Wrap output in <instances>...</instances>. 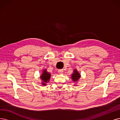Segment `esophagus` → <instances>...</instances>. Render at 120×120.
Here are the masks:
<instances>
[{"label":"esophagus","mask_w":120,"mask_h":120,"mask_svg":"<svg viewBox=\"0 0 120 120\" xmlns=\"http://www.w3.org/2000/svg\"><path fill=\"white\" fill-rule=\"evenodd\" d=\"M58 72H59V74H63V70H62V69H59V70H58Z\"/></svg>","instance_id":"esophagus-1"}]
</instances>
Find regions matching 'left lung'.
I'll return each mask as SVG.
<instances>
[{
    "instance_id": "obj_1",
    "label": "left lung",
    "mask_w": 120,
    "mask_h": 120,
    "mask_svg": "<svg viewBox=\"0 0 120 120\" xmlns=\"http://www.w3.org/2000/svg\"><path fill=\"white\" fill-rule=\"evenodd\" d=\"M80 74L78 72V71H77V70L74 69L73 71V73L71 75V79L73 82H77L78 80L80 79Z\"/></svg>"
}]
</instances>
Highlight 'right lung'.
<instances>
[{"mask_svg": "<svg viewBox=\"0 0 120 120\" xmlns=\"http://www.w3.org/2000/svg\"><path fill=\"white\" fill-rule=\"evenodd\" d=\"M50 77H51V74L50 73L48 72L46 69H44L43 71V72L40 76V78L43 81L42 83V85L43 86L46 85V83L49 82Z\"/></svg>", "mask_w": 120, "mask_h": 120, "instance_id": "right-lung-1", "label": "right lung"}]
</instances>
